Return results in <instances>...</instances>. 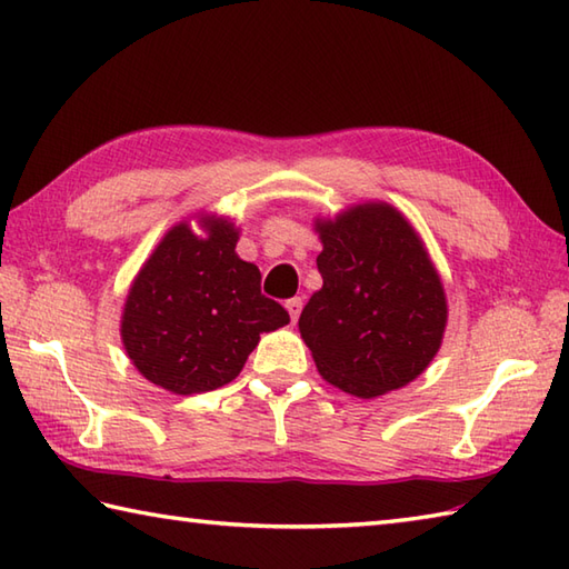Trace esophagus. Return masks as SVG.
Instances as JSON below:
<instances>
[{
    "mask_svg": "<svg viewBox=\"0 0 569 569\" xmlns=\"http://www.w3.org/2000/svg\"><path fill=\"white\" fill-rule=\"evenodd\" d=\"M286 310L291 312V320L293 322H298V318H300V310H303V298H291L286 303Z\"/></svg>",
    "mask_w": 569,
    "mask_h": 569,
    "instance_id": "esophagus-1",
    "label": "esophagus"
}]
</instances>
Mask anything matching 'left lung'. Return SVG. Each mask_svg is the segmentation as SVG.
I'll use <instances>...</instances> for the list:
<instances>
[{
	"instance_id": "1",
	"label": "left lung",
	"mask_w": 569,
	"mask_h": 569,
	"mask_svg": "<svg viewBox=\"0 0 569 569\" xmlns=\"http://www.w3.org/2000/svg\"><path fill=\"white\" fill-rule=\"evenodd\" d=\"M322 288L298 328L325 381L359 398L401 389L438 355L440 276L403 214L369 202L318 222Z\"/></svg>"
}]
</instances>
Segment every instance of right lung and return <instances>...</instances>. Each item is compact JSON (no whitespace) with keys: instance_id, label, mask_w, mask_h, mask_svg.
<instances>
[{"instance_id":"1","label":"right lung","mask_w":569,"mask_h":569,"mask_svg":"<svg viewBox=\"0 0 569 569\" xmlns=\"http://www.w3.org/2000/svg\"><path fill=\"white\" fill-rule=\"evenodd\" d=\"M208 237L178 224L129 288L122 340L151 383L180 396L220 389L244 367L261 332L291 322L261 293V273L241 261L237 229L208 220Z\"/></svg>"}]
</instances>
